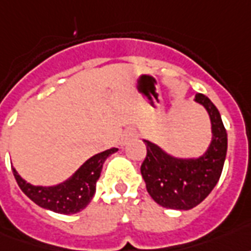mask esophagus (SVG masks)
Listing matches in <instances>:
<instances>
[{
  "mask_svg": "<svg viewBox=\"0 0 251 251\" xmlns=\"http://www.w3.org/2000/svg\"><path fill=\"white\" fill-rule=\"evenodd\" d=\"M131 138H132V135H126V138H124L123 142H124V143H126V142H127L128 139H131Z\"/></svg>",
  "mask_w": 251,
  "mask_h": 251,
  "instance_id": "esophagus-1",
  "label": "esophagus"
}]
</instances>
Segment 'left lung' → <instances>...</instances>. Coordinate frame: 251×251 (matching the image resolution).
I'll use <instances>...</instances> for the list:
<instances>
[{
    "label": "left lung",
    "mask_w": 251,
    "mask_h": 251,
    "mask_svg": "<svg viewBox=\"0 0 251 251\" xmlns=\"http://www.w3.org/2000/svg\"><path fill=\"white\" fill-rule=\"evenodd\" d=\"M195 101L202 104L211 120L213 139L207 151L195 159H180L144 140L147 155L140 173L148 194L166 208L190 210L198 206L218 183L227 152V132L221 113L211 100L202 93L195 95Z\"/></svg>",
    "instance_id": "8db88e82"
}]
</instances>
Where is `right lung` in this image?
<instances>
[{"label":"right lung","mask_w":251,"mask_h":251,"mask_svg":"<svg viewBox=\"0 0 251 251\" xmlns=\"http://www.w3.org/2000/svg\"><path fill=\"white\" fill-rule=\"evenodd\" d=\"M116 151L118 148H109L93 155L71 178L56 186H33L18 175L16 168H13V175L23 193L40 207L58 214H76L92 201L104 162Z\"/></svg>","instance_id":"1"}]
</instances>
